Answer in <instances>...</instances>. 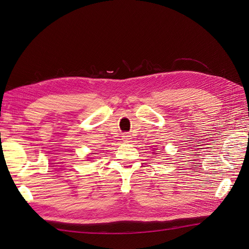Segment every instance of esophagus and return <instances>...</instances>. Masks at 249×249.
<instances>
[{"label":"esophagus","mask_w":249,"mask_h":249,"mask_svg":"<svg viewBox=\"0 0 249 249\" xmlns=\"http://www.w3.org/2000/svg\"><path fill=\"white\" fill-rule=\"evenodd\" d=\"M123 139H124V141H125V142H130V140H131V136L128 135V134H124V135L123 136Z\"/></svg>","instance_id":"34e87169"}]
</instances>
